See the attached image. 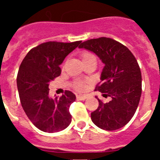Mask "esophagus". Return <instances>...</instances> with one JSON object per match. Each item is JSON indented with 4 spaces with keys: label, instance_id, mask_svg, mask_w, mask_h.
Listing matches in <instances>:
<instances>
[{
    "label": "esophagus",
    "instance_id": "1",
    "mask_svg": "<svg viewBox=\"0 0 160 160\" xmlns=\"http://www.w3.org/2000/svg\"><path fill=\"white\" fill-rule=\"evenodd\" d=\"M76 97L79 100H85L87 98V95H86V94H77Z\"/></svg>",
    "mask_w": 160,
    "mask_h": 160
}]
</instances>
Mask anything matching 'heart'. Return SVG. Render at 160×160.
Here are the masks:
<instances>
[{"label":"heart","mask_w":160,"mask_h":160,"mask_svg":"<svg viewBox=\"0 0 160 160\" xmlns=\"http://www.w3.org/2000/svg\"><path fill=\"white\" fill-rule=\"evenodd\" d=\"M81 58H82V62H85V61L88 60V59L90 58H95L94 57V55L93 53H90V52H83L81 55ZM74 87L75 89H77L78 90H83L85 89V83L83 82H76L74 83Z\"/></svg>","instance_id":"b5f03b06"}]
</instances>
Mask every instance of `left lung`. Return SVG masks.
Listing matches in <instances>:
<instances>
[{"mask_svg": "<svg viewBox=\"0 0 160 160\" xmlns=\"http://www.w3.org/2000/svg\"><path fill=\"white\" fill-rule=\"evenodd\" d=\"M78 48L94 53L105 65L95 90L111 101L98 98L92 122L106 131L122 128L134 116L142 94V75L135 56L122 44L104 37L86 41Z\"/></svg>", "mask_w": 160, "mask_h": 160, "instance_id": "1", "label": "left lung"}]
</instances>
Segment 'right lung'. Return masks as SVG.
I'll use <instances>...</instances> for the list:
<instances>
[{
  "mask_svg": "<svg viewBox=\"0 0 160 160\" xmlns=\"http://www.w3.org/2000/svg\"><path fill=\"white\" fill-rule=\"evenodd\" d=\"M80 43L45 42L30 49L20 66L17 84L22 108L32 124L44 132L62 131L71 122L69 109L75 94L66 90L60 98H50L49 85L60 75L59 66Z\"/></svg>",
  "mask_w": 160,
  "mask_h": 160,
  "instance_id": "obj_1",
  "label": "right lung"
}]
</instances>
